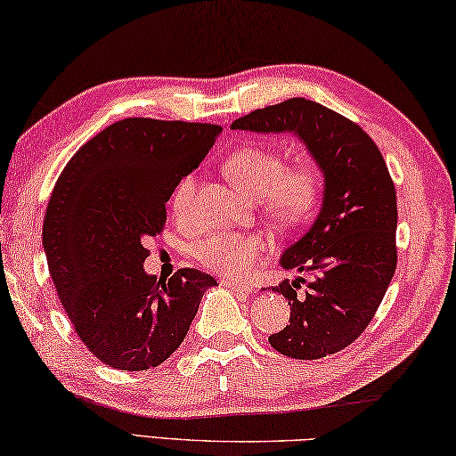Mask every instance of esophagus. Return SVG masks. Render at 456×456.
<instances>
[{"mask_svg": "<svg viewBox=\"0 0 456 456\" xmlns=\"http://www.w3.org/2000/svg\"><path fill=\"white\" fill-rule=\"evenodd\" d=\"M221 283L225 285V287H229V289H233V291H237V293H243V295L253 293V287H251V285L239 283V281H233V279H223Z\"/></svg>", "mask_w": 456, "mask_h": 456, "instance_id": "1", "label": "esophagus"}]
</instances>
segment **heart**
Returning <instances> with one entry per match:
<instances>
[{
  "mask_svg": "<svg viewBox=\"0 0 456 456\" xmlns=\"http://www.w3.org/2000/svg\"><path fill=\"white\" fill-rule=\"evenodd\" d=\"M225 173L237 187L259 200L263 211L283 225L311 217L322 195V175L317 165H287V157L271 145H247L231 153ZM195 177L179 179L171 193V209L177 219H189L193 211ZM265 241L251 233L209 235L195 247V259L205 269L223 277H245L256 267Z\"/></svg>",
  "mask_w": 456,
  "mask_h": 456,
  "instance_id": "1",
  "label": "heart"
}]
</instances>
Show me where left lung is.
Instances as JSON below:
<instances>
[{
  "instance_id": "left-lung-1",
  "label": "left lung",
  "mask_w": 456,
  "mask_h": 456,
  "mask_svg": "<svg viewBox=\"0 0 456 456\" xmlns=\"http://www.w3.org/2000/svg\"><path fill=\"white\" fill-rule=\"evenodd\" d=\"M233 129L299 135L325 175L317 221L281 256L311 273L273 287L289 299V325L269 343L291 359H322L357 341L375 317L396 269V193L375 142L329 107L291 97L235 119Z\"/></svg>"
}]
</instances>
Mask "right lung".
<instances>
[{"instance_id":"add662e5","label":"right lung","mask_w":456,"mask_h":456,"mask_svg":"<svg viewBox=\"0 0 456 456\" xmlns=\"http://www.w3.org/2000/svg\"><path fill=\"white\" fill-rule=\"evenodd\" d=\"M219 134L213 123L121 119L81 145L57 177L44 219L49 275L81 343L105 365H161L217 285L189 267L149 277L143 243L161 233L173 189Z\"/></svg>"}]
</instances>
